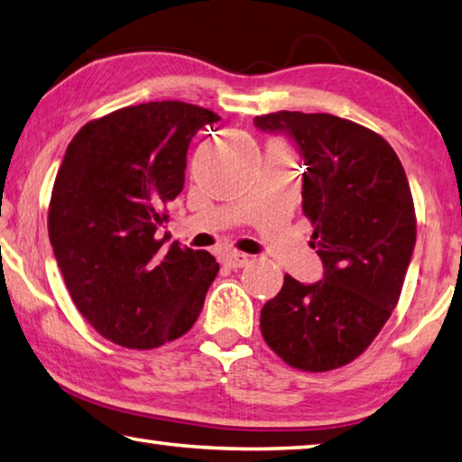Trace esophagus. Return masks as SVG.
Here are the masks:
<instances>
[{
    "instance_id": "1",
    "label": "esophagus",
    "mask_w": 462,
    "mask_h": 462,
    "mask_svg": "<svg viewBox=\"0 0 462 462\" xmlns=\"http://www.w3.org/2000/svg\"><path fill=\"white\" fill-rule=\"evenodd\" d=\"M249 262V255L239 254V252H229L223 255V263L229 265V268H244Z\"/></svg>"
}]
</instances>
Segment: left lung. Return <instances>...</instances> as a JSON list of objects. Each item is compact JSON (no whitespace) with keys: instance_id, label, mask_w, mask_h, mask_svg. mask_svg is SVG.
<instances>
[{"instance_id":"1","label":"left lung","mask_w":462,"mask_h":462,"mask_svg":"<svg viewBox=\"0 0 462 462\" xmlns=\"http://www.w3.org/2000/svg\"><path fill=\"white\" fill-rule=\"evenodd\" d=\"M254 124L300 150L302 210L325 265L314 284L284 278L262 309V335L296 369L343 367L374 343L400 300L416 245L406 172L382 135L330 113L278 111Z\"/></svg>"}]
</instances>
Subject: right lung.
I'll use <instances>...</instances> for the list:
<instances>
[{
    "mask_svg": "<svg viewBox=\"0 0 462 462\" xmlns=\"http://www.w3.org/2000/svg\"><path fill=\"white\" fill-rule=\"evenodd\" d=\"M221 117L199 105L150 101L93 119L56 174L48 237L72 302L97 333L153 349L189 333L218 263L158 239L182 192L186 152Z\"/></svg>",
    "mask_w": 462,
    "mask_h": 462,
    "instance_id": "right-lung-1",
    "label": "right lung"
}]
</instances>
